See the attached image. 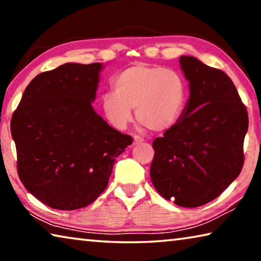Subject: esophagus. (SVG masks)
<instances>
[{
  "label": "esophagus",
  "mask_w": 261,
  "mask_h": 261,
  "mask_svg": "<svg viewBox=\"0 0 261 261\" xmlns=\"http://www.w3.org/2000/svg\"><path fill=\"white\" fill-rule=\"evenodd\" d=\"M144 141V138L140 136H135L134 137V145H139Z\"/></svg>",
  "instance_id": "34e87169"
}]
</instances>
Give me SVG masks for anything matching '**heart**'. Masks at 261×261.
<instances>
[{"mask_svg": "<svg viewBox=\"0 0 261 261\" xmlns=\"http://www.w3.org/2000/svg\"><path fill=\"white\" fill-rule=\"evenodd\" d=\"M113 91L101 96V108L107 121L124 129L137 120L153 132H163L180 116L185 101V85L177 72L161 65L135 64L113 79Z\"/></svg>", "mask_w": 261, "mask_h": 261, "instance_id": "heart-1", "label": "heart"}]
</instances>
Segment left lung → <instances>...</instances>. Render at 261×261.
<instances>
[{
  "instance_id": "1",
  "label": "left lung",
  "mask_w": 261,
  "mask_h": 261,
  "mask_svg": "<svg viewBox=\"0 0 261 261\" xmlns=\"http://www.w3.org/2000/svg\"><path fill=\"white\" fill-rule=\"evenodd\" d=\"M190 98L182 115L153 141L151 179L156 191L180 207L218 198L244 165L249 116L235 85L222 70L180 56Z\"/></svg>"
}]
</instances>
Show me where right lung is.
Masks as SVG:
<instances>
[{
  "instance_id": "add662e5",
  "label": "right lung",
  "mask_w": 261,
  "mask_h": 261,
  "mask_svg": "<svg viewBox=\"0 0 261 261\" xmlns=\"http://www.w3.org/2000/svg\"><path fill=\"white\" fill-rule=\"evenodd\" d=\"M101 68L65 63L39 73L11 117L19 179L51 208L92 204L107 188L115 159L134 140L92 107Z\"/></svg>"
}]
</instances>
